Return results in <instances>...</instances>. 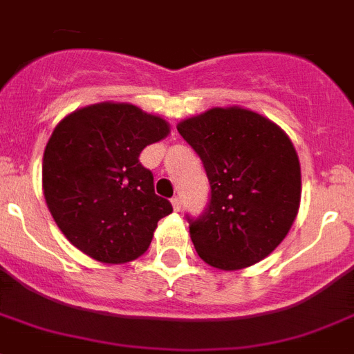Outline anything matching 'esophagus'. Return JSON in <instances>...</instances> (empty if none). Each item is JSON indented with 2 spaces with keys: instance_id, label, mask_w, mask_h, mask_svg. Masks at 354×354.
Returning <instances> with one entry per match:
<instances>
[{
  "instance_id": "1",
  "label": "esophagus",
  "mask_w": 354,
  "mask_h": 354,
  "mask_svg": "<svg viewBox=\"0 0 354 354\" xmlns=\"http://www.w3.org/2000/svg\"><path fill=\"white\" fill-rule=\"evenodd\" d=\"M171 203H173L174 210H176V212L181 210V198H180V196H174V198L171 199Z\"/></svg>"
}]
</instances>
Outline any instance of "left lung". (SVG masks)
Here are the masks:
<instances>
[{
  "label": "left lung",
  "mask_w": 354,
  "mask_h": 354,
  "mask_svg": "<svg viewBox=\"0 0 354 354\" xmlns=\"http://www.w3.org/2000/svg\"><path fill=\"white\" fill-rule=\"evenodd\" d=\"M176 128L201 158L212 189L207 210L189 217L199 258L239 270L269 257L299 210L301 165L288 135L242 106H215Z\"/></svg>",
  "instance_id": "left-lung-1"
}]
</instances>
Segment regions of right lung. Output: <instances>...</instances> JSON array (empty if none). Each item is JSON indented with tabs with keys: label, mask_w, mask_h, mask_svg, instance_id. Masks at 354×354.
Returning <instances> with one entry per match:
<instances>
[{
	"label": "right lung",
	"mask_w": 354,
	"mask_h": 354,
	"mask_svg": "<svg viewBox=\"0 0 354 354\" xmlns=\"http://www.w3.org/2000/svg\"><path fill=\"white\" fill-rule=\"evenodd\" d=\"M169 131L160 115L113 101L88 104L58 122L44 149L42 190L60 232L82 253L101 263L146 253L173 207L155 194L139 155Z\"/></svg>",
	"instance_id": "obj_1"
}]
</instances>
